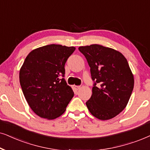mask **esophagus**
Returning <instances> with one entry per match:
<instances>
[{
	"label": "esophagus",
	"instance_id": "esophagus-1",
	"mask_svg": "<svg viewBox=\"0 0 150 150\" xmlns=\"http://www.w3.org/2000/svg\"><path fill=\"white\" fill-rule=\"evenodd\" d=\"M73 88H74V89L75 90V91H77L79 89L80 86H73Z\"/></svg>",
	"mask_w": 150,
	"mask_h": 150
}]
</instances>
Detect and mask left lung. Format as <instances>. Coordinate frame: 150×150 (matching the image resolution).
Wrapping results in <instances>:
<instances>
[{
    "label": "left lung",
    "mask_w": 150,
    "mask_h": 150,
    "mask_svg": "<svg viewBox=\"0 0 150 150\" xmlns=\"http://www.w3.org/2000/svg\"><path fill=\"white\" fill-rule=\"evenodd\" d=\"M91 68L93 94L86 102L92 115L108 120L126 107L132 93L134 76L122 53L99 45L79 47Z\"/></svg>",
    "instance_id": "obj_1"
}]
</instances>
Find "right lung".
Returning a JSON list of instances; mask_svg holds the SVG:
<instances>
[{"mask_svg":"<svg viewBox=\"0 0 150 150\" xmlns=\"http://www.w3.org/2000/svg\"><path fill=\"white\" fill-rule=\"evenodd\" d=\"M75 50L59 45L38 48L30 52L20 70L24 96L32 110L42 118L59 117L73 97L64 77L66 62Z\"/></svg>","mask_w":150,"mask_h":150,"instance_id":"1","label":"right lung"}]
</instances>
